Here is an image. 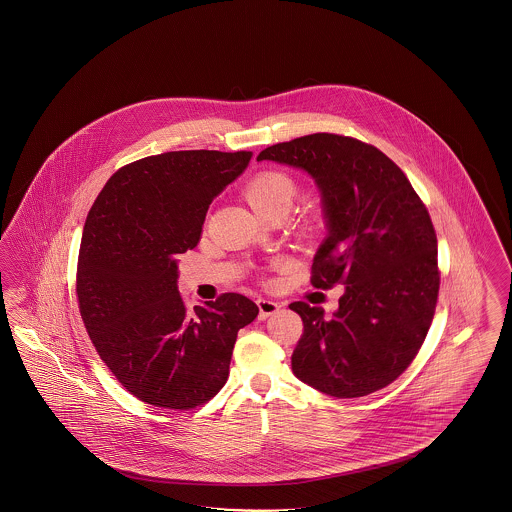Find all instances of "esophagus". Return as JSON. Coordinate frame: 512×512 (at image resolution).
I'll return each mask as SVG.
<instances>
[{"label": "esophagus", "instance_id": "34e87169", "mask_svg": "<svg viewBox=\"0 0 512 512\" xmlns=\"http://www.w3.org/2000/svg\"><path fill=\"white\" fill-rule=\"evenodd\" d=\"M257 306H259V317H261V319H266V317L278 313L279 308H281L278 302L268 300V298H259V300H257Z\"/></svg>", "mask_w": 512, "mask_h": 512}]
</instances>
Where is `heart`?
Wrapping results in <instances>:
<instances>
[{"label": "heart", "mask_w": 512, "mask_h": 512, "mask_svg": "<svg viewBox=\"0 0 512 512\" xmlns=\"http://www.w3.org/2000/svg\"><path fill=\"white\" fill-rule=\"evenodd\" d=\"M295 182L283 172L266 171L249 182L244 195L251 208L263 217L276 212H287L295 199Z\"/></svg>", "instance_id": "heart-1"}]
</instances>
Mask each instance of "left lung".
Here are the masks:
<instances>
[{
  "label": "left lung",
  "instance_id": "obj_1",
  "mask_svg": "<svg viewBox=\"0 0 512 512\" xmlns=\"http://www.w3.org/2000/svg\"><path fill=\"white\" fill-rule=\"evenodd\" d=\"M263 159L313 176L328 236L311 285H345L330 319L306 302L289 306L304 323L293 372L334 398L387 387L417 357L439 295L437 236L424 202L390 157L353 137L313 133L268 146Z\"/></svg>",
  "mask_w": 512,
  "mask_h": 512
}]
</instances>
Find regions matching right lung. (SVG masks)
<instances>
[{
  "mask_svg": "<svg viewBox=\"0 0 512 512\" xmlns=\"http://www.w3.org/2000/svg\"><path fill=\"white\" fill-rule=\"evenodd\" d=\"M251 152L182 150L114 172L92 204L80 242L77 298L97 355L140 402L187 411L227 383L238 330L259 308L238 293L189 310L178 255L201 240L217 195Z\"/></svg>",
  "mask_w": 512,
  "mask_h": 512,
  "instance_id": "1",
  "label": "right lung"
}]
</instances>
